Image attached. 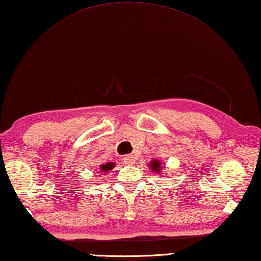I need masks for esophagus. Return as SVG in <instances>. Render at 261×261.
<instances>
[{
	"mask_svg": "<svg viewBox=\"0 0 261 261\" xmlns=\"http://www.w3.org/2000/svg\"><path fill=\"white\" fill-rule=\"evenodd\" d=\"M135 161H136V159L133 155H125V158H124L125 164L133 165V164H135Z\"/></svg>",
	"mask_w": 261,
	"mask_h": 261,
	"instance_id": "34e87169",
	"label": "esophagus"
}]
</instances>
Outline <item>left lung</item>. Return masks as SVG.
I'll list each match as a JSON object with an SVG mask.
<instances>
[{
    "mask_svg": "<svg viewBox=\"0 0 261 261\" xmlns=\"http://www.w3.org/2000/svg\"><path fill=\"white\" fill-rule=\"evenodd\" d=\"M162 164H163V163H161L159 160H153V161L149 162L148 165H149V169L150 170H152L153 172H155L156 174H160L161 171H162V166H161ZM161 174H162V173H161Z\"/></svg>",
    "mask_w": 261,
    "mask_h": 261,
    "instance_id": "obj_1",
    "label": "left lung"
}]
</instances>
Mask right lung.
Returning a JSON list of instances; mask_svg holds the SVG:
<instances>
[{
  "label": "right lung",
  "instance_id": "add662e5",
  "mask_svg": "<svg viewBox=\"0 0 261 261\" xmlns=\"http://www.w3.org/2000/svg\"><path fill=\"white\" fill-rule=\"evenodd\" d=\"M115 163H113V162H109V163H106V164H101L99 167H100V173H108L109 171H112L114 167H115Z\"/></svg>",
  "mask_w": 261,
  "mask_h": 261
}]
</instances>
